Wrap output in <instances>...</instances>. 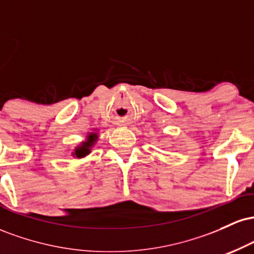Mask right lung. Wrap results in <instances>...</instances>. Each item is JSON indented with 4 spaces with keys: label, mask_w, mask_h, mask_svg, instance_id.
Wrapping results in <instances>:
<instances>
[{
    "label": "right lung",
    "mask_w": 254,
    "mask_h": 254,
    "mask_svg": "<svg viewBox=\"0 0 254 254\" xmlns=\"http://www.w3.org/2000/svg\"><path fill=\"white\" fill-rule=\"evenodd\" d=\"M98 139V133L97 132H90L88 136H87V139L84 142H82V144L78 145V147L75 149V153H72V155L78 157H84L86 155H88L90 153V148L93 147V144L97 142Z\"/></svg>",
    "instance_id": "obj_1"
}]
</instances>
